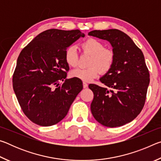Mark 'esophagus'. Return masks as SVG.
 <instances>
[{
	"mask_svg": "<svg viewBox=\"0 0 161 161\" xmlns=\"http://www.w3.org/2000/svg\"><path fill=\"white\" fill-rule=\"evenodd\" d=\"M87 86H88V84L84 81V82H83V87H84V88H86Z\"/></svg>",
	"mask_w": 161,
	"mask_h": 161,
	"instance_id": "1",
	"label": "esophagus"
}]
</instances>
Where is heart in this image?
<instances>
[{
	"instance_id": "1",
	"label": "heart",
	"mask_w": 161,
	"mask_h": 161,
	"mask_svg": "<svg viewBox=\"0 0 161 161\" xmlns=\"http://www.w3.org/2000/svg\"><path fill=\"white\" fill-rule=\"evenodd\" d=\"M84 53L90 54L88 62L89 67L77 68L70 72V76L84 81H90L99 76L100 72L105 74L112 67L115 54L109 48L104 47L103 43L94 38H89L81 44ZM78 53L75 45H70L64 52V59L70 67H75L78 64Z\"/></svg>"
}]
</instances>
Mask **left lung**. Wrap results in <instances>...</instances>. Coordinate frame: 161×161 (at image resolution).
Listing matches in <instances>:
<instances>
[{
  "mask_svg": "<svg viewBox=\"0 0 161 161\" xmlns=\"http://www.w3.org/2000/svg\"><path fill=\"white\" fill-rule=\"evenodd\" d=\"M88 35L107 40L115 54L112 67L100 78L107 87L89 85L94 93L92 114L103 126H123L140 114L146 102L150 75L143 54L131 38L119 30L92 31Z\"/></svg>",
  "mask_w": 161,
  "mask_h": 161,
  "instance_id": "1",
  "label": "left lung"
}]
</instances>
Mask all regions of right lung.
<instances>
[{
  "label": "right lung",
  "instance_id": "add662e5",
  "mask_svg": "<svg viewBox=\"0 0 161 161\" xmlns=\"http://www.w3.org/2000/svg\"><path fill=\"white\" fill-rule=\"evenodd\" d=\"M81 37L84 34L79 30H47L19 54L13 90L23 113L33 123L42 126L58 124L82 89L80 80L66 78L69 67L64 59L65 50Z\"/></svg>",
  "mask_w": 161,
  "mask_h": 161
}]
</instances>
